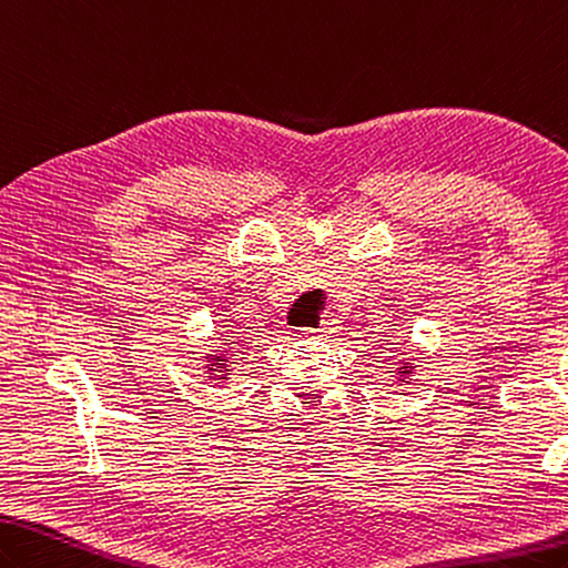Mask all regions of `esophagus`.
I'll return each mask as SVG.
<instances>
[{"mask_svg":"<svg viewBox=\"0 0 568 568\" xmlns=\"http://www.w3.org/2000/svg\"><path fill=\"white\" fill-rule=\"evenodd\" d=\"M308 333H316L318 337H331L333 333H337V327L333 321H325V323H321L318 331H308Z\"/></svg>","mask_w":568,"mask_h":568,"instance_id":"esophagus-1","label":"esophagus"}]
</instances>
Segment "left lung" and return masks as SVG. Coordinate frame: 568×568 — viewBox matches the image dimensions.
<instances>
[{
  "label": "left lung",
  "mask_w": 568,
  "mask_h": 568,
  "mask_svg": "<svg viewBox=\"0 0 568 568\" xmlns=\"http://www.w3.org/2000/svg\"><path fill=\"white\" fill-rule=\"evenodd\" d=\"M413 372H415V367H413L410 362H400V367H398L400 379H406V376H413Z\"/></svg>",
  "instance_id": "left-lung-1"
}]
</instances>
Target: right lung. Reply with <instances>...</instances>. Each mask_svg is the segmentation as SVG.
I'll use <instances>...</instances> for the list:
<instances>
[{"label": "right lung", "mask_w": 568, "mask_h": 568, "mask_svg": "<svg viewBox=\"0 0 568 568\" xmlns=\"http://www.w3.org/2000/svg\"><path fill=\"white\" fill-rule=\"evenodd\" d=\"M231 345V343H225ZM229 349H216V355H206L204 359H209L206 364V372H209V379L216 382V379H229L231 374V364H229ZM221 384V382H219Z\"/></svg>", "instance_id": "add662e5"}]
</instances>
